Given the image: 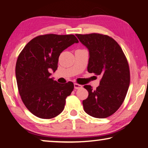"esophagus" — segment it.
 <instances>
[{"label":"esophagus","mask_w":148,"mask_h":148,"mask_svg":"<svg viewBox=\"0 0 148 148\" xmlns=\"http://www.w3.org/2000/svg\"><path fill=\"white\" fill-rule=\"evenodd\" d=\"M82 87V86H81V85L77 84H76V83L74 84V89H81Z\"/></svg>","instance_id":"obj_1"}]
</instances>
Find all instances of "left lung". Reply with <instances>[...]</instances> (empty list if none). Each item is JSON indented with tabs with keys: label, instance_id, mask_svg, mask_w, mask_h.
<instances>
[{
	"label": "left lung",
	"instance_id": "obj_1",
	"mask_svg": "<svg viewBox=\"0 0 148 148\" xmlns=\"http://www.w3.org/2000/svg\"><path fill=\"white\" fill-rule=\"evenodd\" d=\"M76 36L89 51L87 71L101 77L95 91L91 86H84L89 92L82 102L84 111L96 118H106L119 108L126 97L130 84L128 62L119 45L107 35Z\"/></svg>",
	"mask_w": 148,
	"mask_h": 148
}]
</instances>
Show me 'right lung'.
<instances>
[{"label": "right lung", "instance_id": "1", "mask_svg": "<svg viewBox=\"0 0 148 148\" xmlns=\"http://www.w3.org/2000/svg\"><path fill=\"white\" fill-rule=\"evenodd\" d=\"M74 43L78 40L73 34L40 35L31 40L19 55L16 66L19 92L25 106L36 117L51 119L64 110L74 84H59L50 72L57 69L61 52Z\"/></svg>", "mask_w": 148, "mask_h": 148}]
</instances>
